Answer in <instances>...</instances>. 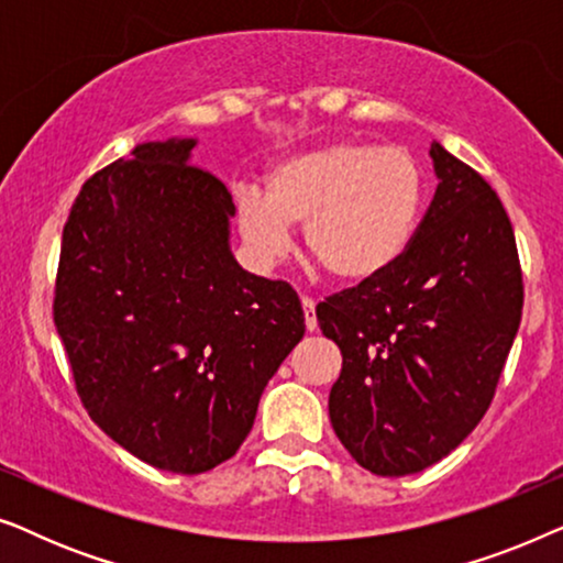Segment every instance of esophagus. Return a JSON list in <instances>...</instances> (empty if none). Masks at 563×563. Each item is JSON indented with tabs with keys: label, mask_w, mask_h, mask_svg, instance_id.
Here are the masks:
<instances>
[{
	"label": "esophagus",
	"mask_w": 563,
	"mask_h": 563,
	"mask_svg": "<svg viewBox=\"0 0 563 563\" xmlns=\"http://www.w3.org/2000/svg\"><path fill=\"white\" fill-rule=\"evenodd\" d=\"M302 310H305V325L310 333L318 330V318H314V299L312 297H302Z\"/></svg>",
	"instance_id": "34e87169"
}]
</instances>
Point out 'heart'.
<instances>
[{
	"mask_svg": "<svg viewBox=\"0 0 563 563\" xmlns=\"http://www.w3.org/2000/svg\"><path fill=\"white\" fill-rule=\"evenodd\" d=\"M426 172L402 145L333 141L276 158L264 195L243 189L235 222L261 264H276L302 225L305 251L343 284L389 272L418 233Z\"/></svg>",
	"mask_w": 563,
	"mask_h": 563,
	"instance_id": "b5f03b06",
	"label": "heart"
}]
</instances>
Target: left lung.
I'll list each match as a JSON object with an SVG mask.
<instances>
[{
  "instance_id": "8db88e82",
  "label": "left lung",
  "mask_w": 563,
  "mask_h": 563,
  "mask_svg": "<svg viewBox=\"0 0 563 563\" xmlns=\"http://www.w3.org/2000/svg\"><path fill=\"white\" fill-rule=\"evenodd\" d=\"M430 158L438 187L405 256L314 310L343 353L330 422L379 476L438 464L479 426L522 314L515 233L495 189L441 143Z\"/></svg>"
}]
</instances>
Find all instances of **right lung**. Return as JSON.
Segmentation results:
<instances>
[{
	"mask_svg": "<svg viewBox=\"0 0 563 563\" xmlns=\"http://www.w3.org/2000/svg\"><path fill=\"white\" fill-rule=\"evenodd\" d=\"M195 148L197 137L141 143L84 184L53 302L89 418L174 474L235 456L305 335L297 291L235 261L233 197L191 166Z\"/></svg>",
	"mask_w": 563,
	"mask_h": 563,
	"instance_id": "add662e5",
	"label": "right lung"
}]
</instances>
